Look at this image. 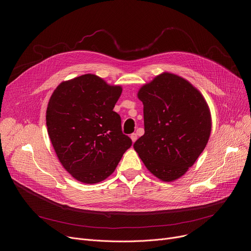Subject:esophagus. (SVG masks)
<instances>
[{"label": "esophagus", "mask_w": 251, "mask_h": 251, "mask_svg": "<svg viewBox=\"0 0 251 251\" xmlns=\"http://www.w3.org/2000/svg\"><path fill=\"white\" fill-rule=\"evenodd\" d=\"M130 137H131V140H132V142H133V143H134V142H135V141L137 140V138H138V137H137V134H136V133H132Z\"/></svg>", "instance_id": "1"}]
</instances>
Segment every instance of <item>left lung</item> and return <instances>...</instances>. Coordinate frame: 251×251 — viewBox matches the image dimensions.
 I'll return each mask as SVG.
<instances>
[{
  "label": "left lung",
  "mask_w": 251,
  "mask_h": 251,
  "mask_svg": "<svg viewBox=\"0 0 251 251\" xmlns=\"http://www.w3.org/2000/svg\"><path fill=\"white\" fill-rule=\"evenodd\" d=\"M145 133L134 149L160 180H176L192 167L206 146L211 117L201 93L183 77L164 73L143 85Z\"/></svg>",
  "instance_id": "1"
}]
</instances>
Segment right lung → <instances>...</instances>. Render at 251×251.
Wrapping results in <instances>:
<instances>
[{
	"mask_svg": "<svg viewBox=\"0 0 251 251\" xmlns=\"http://www.w3.org/2000/svg\"><path fill=\"white\" fill-rule=\"evenodd\" d=\"M122 87L94 75L61 82L48 104V133L63 168L77 181L96 184L116 169L132 140L113 111Z\"/></svg>",
	"mask_w": 251,
	"mask_h": 251,
	"instance_id": "add662e5",
	"label": "right lung"
}]
</instances>
